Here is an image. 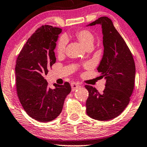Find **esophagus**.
I'll return each mask as SVG.
<instances>
[{
	"instance_id": "obj_1",
	"label": "esophagus",
	"mask_w": 147,
	"mask_h": 147,
	"mask_svg": "<svg viewBox=\"0 0 147 147\" xmlns=\"http://www.w3.org/2000/svg\"><path fill=\"white\" fill-rule=\"evenodd\" d=\"M71 89L72 91H75V90L77 89V88L80 86V84L78 83V82H71Z\"/></svg>"
}]
</instances>
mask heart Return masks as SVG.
I'll list each match as a JSON object with an SVG mask.
<instances>
[{
	"instance_id": "1",
	"label": "heart",
	"mask_w": 147,
	"mask_h": 147,
	"mask_svg": "<svg viewBox=\"0 0 147 147\" xmlns=\"http://www.w3.org/2000/svg\"><path fill=\"white\" fill-rule=\"evenodd\" d=\"M74 37L86 48V49H91L94 45L95 38L92 32L87 29H82L75 32ZM67 36H62L58 40L56 45V51L58 55H62L65 50L66 44H67Z\"/></svg>"
}]
</instances>
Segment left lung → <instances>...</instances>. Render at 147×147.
Segmentation results:
<instances>
[{
  "mask_svg": "<svg viewBox=\"0 0 147 147\" xmlns=\"http://www.w3.org/2000/svg\"><path fill=\"white\" fill-rule=\"evenodd\" d=\"M100 24L103 33L104 55L97 68L100 77L106 79L102 93L86 85L89 96L86 112L94 119L104 121L119 116L130 102L135 80V63L122 36L107 17L98 18L90 25Z\"/></svg>",
  "mask_w": 147,
  "mask_h": 147,
  "instance_id": "obj_1",
  "label": "left lung"
}]
</instances>
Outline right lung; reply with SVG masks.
Instances as JSON below:
<instances>
[{
  "label": "right lung",
  "instance_id": "obj_1",
  "mask_svg": "<svg viewBox=\"0 0 147 147\" xmlns=\"http://www.w3.org/2000/svg\"><path fill=\"white\" fill-rule=\"evenodd\" d=\"M61 29L51 25L38 28L18 55L15 66L16 90L24 110L30 117L47 122L61 112L64 100L71 88L69 82L48 87L44 78L55 63L54 49Z\"/></svg>",
  "mask_w": 147,
  "mask_h": 147
}]
</instances>
